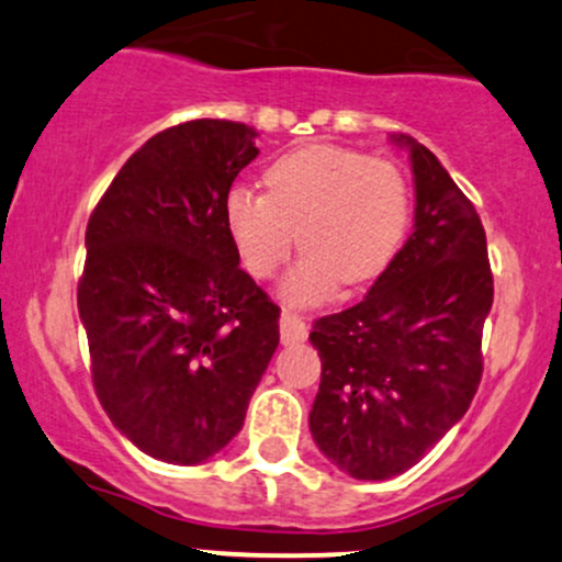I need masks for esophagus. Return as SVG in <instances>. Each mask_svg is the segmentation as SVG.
Masks as SVG:
<instances>
[{
	"label": "esophagus",
	"instance_id": "34e87169",
	"mask_svg": "<svg viewBox=\"0 0 562 562\" xmlns=\"http://www.w3.org/2000/svg\"><path fill=\"white\" fill-rule=\"evenodd\" d=\"M280 335H282V344L290 346V344H301V340H306L308 335V327L303 317H299L295 312H282L280 317Z\"/></svg>",
	"mask_w": 562,
	"mask_h": 562
}]
</instances>
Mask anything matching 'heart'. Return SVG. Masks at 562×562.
<instances>
[{
    "label": "heart",
    "instance_id": "obj_1",
    "mask_svg": "<svg viewBox=\"0 0 562 562\" xmlns=\"http://www.w3.org/2000/svg\"><path fill=\"white\" fill-rule=\"evenodd\" d=\"M263 192L232 187L224 224L245 272L272 277L293 250L301 261L282 293L314 303L340 285L375 280L402 248L412 222V187L393 160L314 145L277 158L263 171Z\"/></svg>",
    "mask_w": 562,
    "mask_h": 562
}]
</instances>
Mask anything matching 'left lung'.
Segmentation results:
<instances>
[{"label":"left lung","mask_w":562,"mask_h":562,"mask_svg":"<svg viewBox=\"0 0 562 562\" xmlns=\"http://www.w3.org/2000/svg\"><path fill=\"white\" fill-rule=\"evenodd\" d=\"M396 142L415 171V232L362 301L308 335L322 359L308 428L333 465L362 481L417 465L465 415L494 301L475 205L428 147Z\"/></svg>","instance_id":"obj_1"}]
</instances>
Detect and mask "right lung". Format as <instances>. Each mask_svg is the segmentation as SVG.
Segmentation results:
<instances>
[{
  "mask_svg": "<svg viewBox=\"0 0 562 562\" xmlns=\"http://www.w3.org/2000/svg\"><path fill=\"white\" fill-rule=\"evenodd\" d=\"M256 132L198 119L121 166L87 224L79 314L102 409L134 447L198 465L243 428L280 344V306L245 274L224 198Z\"/></svg>",
  "mask_w": 562,
  "mask_h": 562,
  "instance_id": "1",
  "label": "right lung"
}]
</instances>
